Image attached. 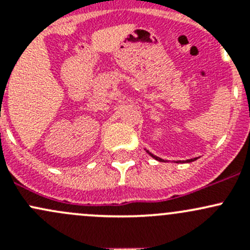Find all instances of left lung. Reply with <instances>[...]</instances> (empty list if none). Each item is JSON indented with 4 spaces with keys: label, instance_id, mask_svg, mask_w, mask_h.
I'll list each match as a JSON object with an SVG mask.
<instances>
[{
    "label": "left lung",
    "instance_id": "left-lung-1",
    "mask_svg": "<svg viewBox=\"0 0 250 250\" xmlns=\"http://www.w3.org/2000/svg\"><path fill=\"white\" fill-rule=\"evenodd\" d=\"M146 152L148 153V155L151 156V157H153L155 158V160H157V161H160V162H167V161L166 160H163V158H161V157H157V156H155L153 155V153H151L150 151H147L146 150ZM198 157H195V158H190V160H186V161H176V163H183V162H185V163H188V162H193V161H196L197 160Z\"/></svg>",
    "mask_w": 250,
    "mask_h": 250
}]
</instances>
